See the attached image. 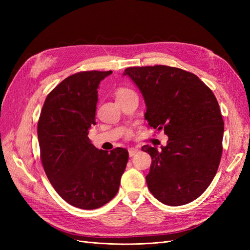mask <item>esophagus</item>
Listing matches in <instances>:
<instances>
[{
	"instance_id": "34e87169",
	"label": "esophagus",
	"mask_w": 250,
	"mask_h": 250,
	"mask_svg": "<svg viewBox=\"0 0 250 250\" xmlns=\"http://www.w3.org/2000/svg\"><path fill=\"white\" fill-rule=\"evenodd\" d=\"M139 151H140V150L137 149V148H129V150H128V152H129V156L132 157V156H134L135 154H138Z\"/></svg>"
}]
</instances>
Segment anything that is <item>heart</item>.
Masks as SVG:
<instances>
[{"label":"heart","instance_id":"obj_1","mask_svg":"<svg viewBox=\"0 0 250 250\" xmlns=\"http://www.w3.org/2000/svg\"><path fill=\"white\" fill-rule=\"evenodd\" d=\"M132 90L131 89H128V88H124V87H121V88H119L118 90H117V93H116V97L117 98H121V97H124L125 95H127V94H129V93H131Z\"/></svg>","mask_w":250,"mask_h":250}]
</instances>
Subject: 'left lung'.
I'll use <instances>...</instances> for the list:
<instances>
[{"instance_id":"left-lung-1","label":"left lung","mask_w":250,"mask_h":250,"mask_svg":"<svg viewBox=\"0 0 250 250\" xmlns=\"http://www.w3.org/2000/svg\"><path fill=\"white\" fill-rule=\"evenodd\" d=\"M146 103L148 125L168 135L161 149L143 146L152 158L146 181L171 207L198 198L215 177L222 155L224 122L210 88L194 75L168 65L127 67Z\"/></svg>"}]
</instances>
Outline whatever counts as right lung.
Wrapping results in <instances>:
<instances>
[{
	"label": "right lung",
	"mask_w": 250,
	"mask_h": 250,
	"mask_svg": "<svg viewBox=\"0 0 250 250\" xmlns=\"http://www.w3.org/2000/svg\"><path fill=\"white\" fill-rule=\"evenodd\" d=\"M112 72L71 75L47 96L37 123L41 160L51 185L63 200L95 209L119 191L128 151L97 149L88 139L95 125L100 82Z\"/></svg>",
	"instance_id": "obj_1"
}]
</instances>
